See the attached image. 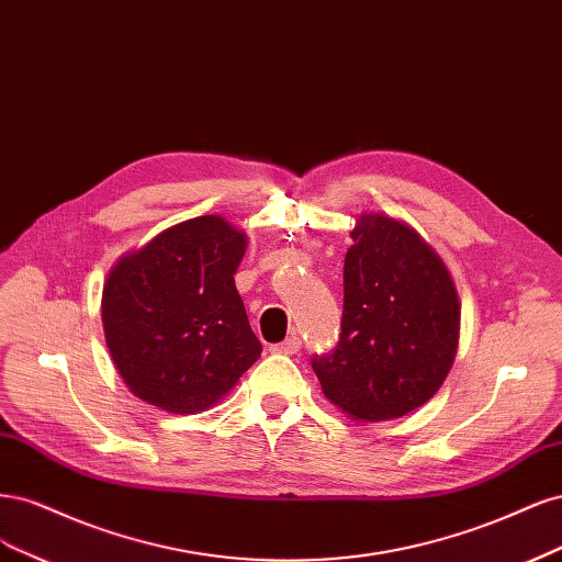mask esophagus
<instances>
[{
    "mask_svg": "<svg viewBox=\"0 0 562 562\" xmlns=\"http://www.w3.org/2000/svg\"><path fill=\"white\" fill-rule=\"evenodd\" d=\"M299 350H301V338L296 334H292L282 342H276V346H270V352H278V355H296Z\"/></svg>",
    "mask_w": 562,
    "mask_h": 562,
    "instance_id": "esophagus-1",
    "label": "esophagus"
}]
</instances>
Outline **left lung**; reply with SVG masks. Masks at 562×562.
I'll use <instances>...</instances> for the list:
<instances>
[{"label":"left lung","mask_w":562,"mask_h":562,"mask_svg":"<svg viewBox=\"0 0 562 562\" xmlns=\"http://www.w3.org/2000/svg\"><path fill=\"white\" fill-rule=\"evenodd\" d=\"M342 266L336 348L313 355L324 396L355 420L402 418L452 367L460 303L446 266L406 224L361 214Z\"/></svg>","instance_id":"1"}]
</instances>
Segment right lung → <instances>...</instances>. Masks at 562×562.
Wrapping results in <instances>:
<instances>
[{"label":"right lung","instance_id":"right-lung-1","mask_svg":"<svg viewBox=\"0 0 562 562\" xmlns=\"http://www.w3.org/2000/svg\"><path fill=\"white\" fill-rule=\"evenodd\" d=\"M245 235L222 216L177 224L106 278L102 324L125 385L168 413L220 402L261 355L233 276Z\"/></svg>","mask_w":562,"mask_h":562}]
</instances>
